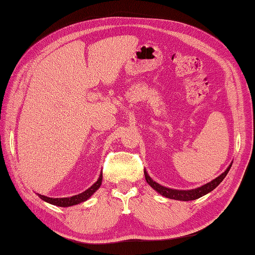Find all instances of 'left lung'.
<instances>
[{
  "mask_svg": "<svg viewBox=\"0 0 255 255\" xmlns=\"http://www.w3.org/2000/svg\"><path fill=\"white\" fill-rule=\"evenodd\" d=\"M233 162L228 165L227 169L222 173L221 175L217 176L216 178H214L213 181H211L207 184H204L200 187L198 188H194V189H189V190H182V189H173V188H169V187H164V186L158 184L157 182H154L153 179L148 175V173L146 170H144L145 173V178L147 183L151 186V187L156 190L157 192L161 196H163L165 198H169V199H174V200H179V201H190V200H196L198 198H200L204 195L209 194V192L212 191L213 189H215L217 186H219L223 179H224L227 175L228 171L231 170Z\"/></svg>",
  "mask_w": 255,
  "mask_h": 255,
  "instance_id": "left-lung-1",
  "label": "left lung"
}]
</instances>
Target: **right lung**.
Returning a JSON list of instances; mask_svg holds the SVG:
<instances>
[{"mask_svg": "<svg viewBox=\"0 0 255 255\" xmlns=\"http://www.w3.org/2000/svg\"><path fill=\"white\" fill-rule=\"evenodd\" d=\"M102 182H103V172H101L98 179L91 186L90 188H88L83 192H81V194H79V195L72 196V197H66V198H51V197H46V196H43V195H40V194H38V196L41 198L43 201H45L47 203H51V204H53V206L63 207V208L72 207V206H76V204L82 203L88 199H90L91 196L94 195V192L99 187H101Z\"/></svg>", "mask_w": 255, "mask_h": 255, "instance_id": "right-lung-1", "label": "right lung"}]
</instances>
